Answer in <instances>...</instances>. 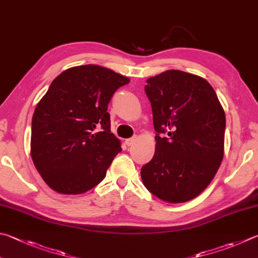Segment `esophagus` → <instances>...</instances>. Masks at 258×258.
<instances>
[{"instance_id":"esophagus-1","label":"esophagus","mask_w":258,"mask_h":258,"mask_svg":"<svg viewBox=\"0 0 258 258\" xmlns=\"http://www.w3.org/2000/svg\"><path fill=\"white\" fill-rule=\"evenodd\" d=\"M135 141H137V138H130V139H126L125 140V144L126 145H128V147H130V145H132Z\"/></svg>"}]
</instances>
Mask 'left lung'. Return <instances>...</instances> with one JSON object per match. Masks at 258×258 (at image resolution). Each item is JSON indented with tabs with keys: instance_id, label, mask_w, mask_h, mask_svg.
<instances>
[{
	"instance_id": "obj_1",
	"label": "left lung",
	"mask_w": 258,
	"mask_h": 258,
	"mask_svg": "<svg viewBox=\"0 0 258 258\" xmlns=\"http://www.w3.org/2000/svg\"><path fill=\"white\" fill-rule=\"evenodd\" d=\"M156 151L141 169L144 186L169 203L193 200L207 188L223 159L226 115L205 79L169 70L147 80Z\"/></svg>"
}]
</instances>
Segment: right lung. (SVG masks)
Returning a JSON list of instances; mask_svg holds the SVG:
<instances>
[{"mask_svg":"<svg viewBox=\"0 0 258 258\" xmlns=\"http://www.w3.org/2000/svg\"><path fill=\"white\" fill-rule=\"evenodd\" d=\"M130 79L99 65L67 70L36 106L30 152L51 189L82 194L104 179L120 141L110 133L108 104Z\"/></svg>","mask_w":258,"mask_h":258,"instance_id":"right-lung-1","label":"right lung"}]
</instances>
